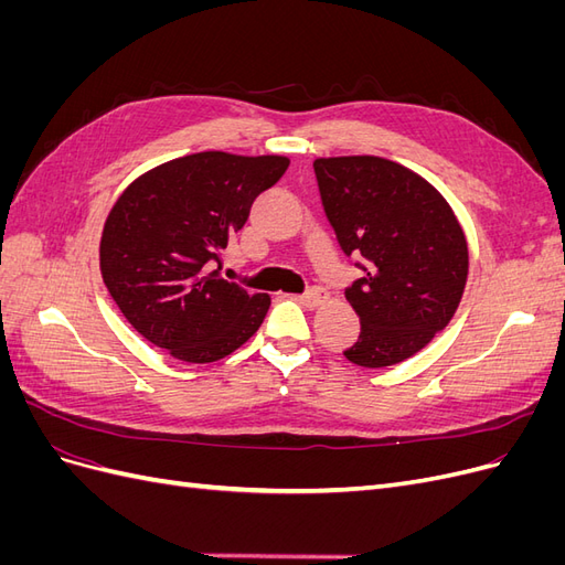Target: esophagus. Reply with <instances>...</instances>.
Here are the masks:
<instances>
[{"label":"esophagus","instance_id":"34e87169","mask_svg":"<svg viewBox=\"0 0 565 565\" xmlns=\"http://www.w3.org/2000/svg\"><path fill=\"white\" fill-rule=\"evenodd\" d=\"M297 301H299V303H303L306 309H316V306H320V303L328 301V292H324L322 287H311V289H306L303 295H299V297H297Z\"/></svg>","mask_w":565,"mask_h":565}]
</instances>
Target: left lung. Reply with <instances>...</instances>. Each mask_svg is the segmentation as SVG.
Masks as SVG:
<instances>
[{
    "label": "left lung",
    "mask_w": 565,
    "mask_h": 565,
    "mask_svg": "<svg viewBox=\"0 0 565 565\" xmlns=\"http://www.w3.org/2000/svg\"><path fill=\"white\" fill-rule=\"evenodd\" d=\"M324 216L363 278L347 287L361 334L351 363L388 367L422 351L455 316L469 273L467 237L436 188L374 156L313 162Z\"/></svg>",
    "instance_id": "obj_1"
}]
</instances>
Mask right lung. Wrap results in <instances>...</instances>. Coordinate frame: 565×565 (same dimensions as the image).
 Segmentation results:
<instances>
[{
  "instance_id": "right-lung-1",
  "label": "right lung",
  "mask_w": 565,
  "mask_h": 565,
  "mask_svg": "<svg viewBox=\"0 0 565 565\" xmlns=\"http://www.w3.org/2000/svg\"><path fill=\"white\" fill-rule=\"evenodd\" d=\"M287 167L282 156L207 150L150 169L117 198L100 235V273L150 344L185 363H214L259 330L270 297L221 278V252Z\"/></svg>"
}]
</instances>
